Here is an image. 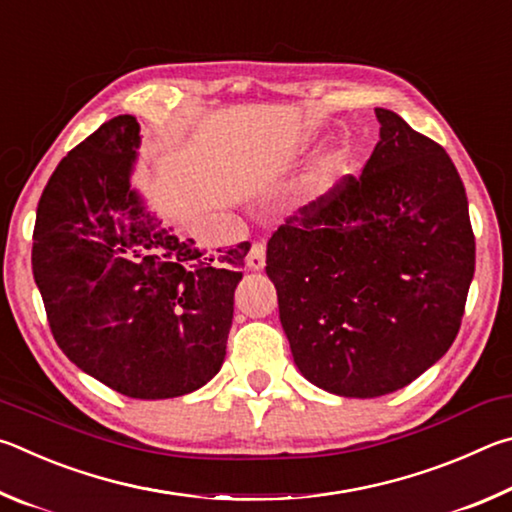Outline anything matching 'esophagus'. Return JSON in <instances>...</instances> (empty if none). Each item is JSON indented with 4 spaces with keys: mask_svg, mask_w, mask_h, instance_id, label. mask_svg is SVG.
Listing matches in <instances>:
<instances>
[{
    "mask_svg": "<svg viewBox=\"0 0 512 512\" xmlns=\"http://www.w3.org/2000/svg\"><path fill=\"white\" fill-rule=\"evenodd\" d=\"M264 264H266V246L259 244V241H257V244L250 246L246 266L250 268V271H262Z\"/></svg>",
    "mask_w": 512,
    "mask_h": 512,
    "instance_id": "34e87169",
    "label": "esophagus"
}]
</instances>
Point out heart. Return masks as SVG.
<instances>
[{"instance_id":"heart-1","label":"heart","mask_w":512,"mask_h":512,"mask_svg":"<svg viewBox=\"0 0 512 512\" xmlns=\"http://www.w3.org/2000/svg\"><path fill=\"white\" fill-rule=\"evenodd\" d=\"M348 164V151L345 146H332L323 155H320L311 176L293 187L287 196V207L293 214H305L314 212L318 205H323L325 198L329 196L332 183L341 176V171Z\"/></svg>"}]
</instances>
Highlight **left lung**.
I'll return each mask as SVG.
<instances>
[{
	"instance_id": "obj_1",
	"label": "left lung",
	"mask_w": 512,
	"mask_h": 512,
	"mask_svg": "<svg viewBox=\"0 0 512 512\" xmlns=\"http://www.w3.org/2000/svg\"><path fill=\"white\" fill-rule=\"evenodd\" d=\"M359 178L275 230L266 275L302 377L341 397L400 391L454 343L474 277L463 180L443 146L375 108Z\"/></svg>"
}]
</instances>
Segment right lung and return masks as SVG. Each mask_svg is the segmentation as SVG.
<instances>
[{
	"mask_svg": "<svg viewBox=\"0 0 512 512\" xmlns=\"http://www.w3.org/2000/svg\"><path fill=\"white\" fill-rule=\"evenodd\" d=\"M133 115L69 151L40 196L33 277L67 359L135 400L205 386L225 359L248 241L207 255L146 207Z\"/></svg>",
	"mask_w": 512,
	"mask_h": 512,
	"instance_id": "1",
	"label": "right lung"
}]
</instances>
